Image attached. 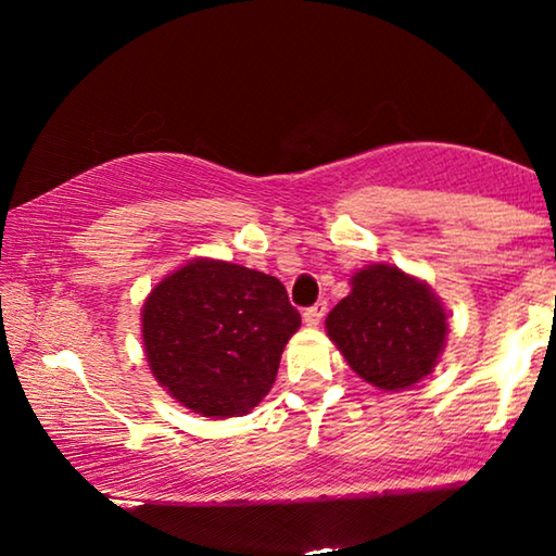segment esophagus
I'll use <instances>...</instances> for the list:
<instances>
[{"instance_id":"34e87169","label":"esophagus","mask_w":556,"mask_h":556,"mask_svg":"<svg viewBox=\"0 0 556 556\" xmlns=\"http://www.w3.org/2000/svg\"><path fill=\"white\" fill-rule=\"evenodd\" d=\"M324 316H326V303L324 301H318L316 306L303 311V321H306V326H318V324H321Z\"/></svg>"}]
</instances>
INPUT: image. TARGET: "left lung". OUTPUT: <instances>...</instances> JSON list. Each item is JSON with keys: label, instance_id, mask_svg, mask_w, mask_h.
I'll list each match as a JSON object with an SVG mask.
<instances>
[{"label": "left lung", "instance_id": "8db88e82", "mask_svg": "<svg viewBox=\"0 0 556 556\" xmlns=\"http://www.w3.org/2000/svg\"><path fill=\"white\" fill-rule=\"evenodd\" d=\"M346 299L326 316V333L364 382L384 392L415 387L438 367L447 311L422 278L371 263L349 278Z\"/></svg>", "mask_w": 556, "mask_h": 556}]
</instances>
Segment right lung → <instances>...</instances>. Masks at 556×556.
<instances>
[{"label":"right lung","instance_id":"add662e5","mask_svg":"<svg viewBox=\"0 0 556 556\" xmlns=\"http://www.w3.org/2000/svg\"><path fill=\"white\" fill-rule=\"evenodd\" d=\"M299 326L278 278L215 257L179 265L141 306L151 375L181 407L212 420L257 407Z\"/></svg>","mask_w":556,"mask_h":556}]
</instances>
